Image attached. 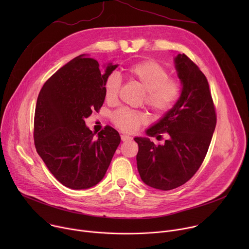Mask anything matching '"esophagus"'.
<instances>
[{"label":"esophagus","mask_w":249,"mask_h":249,"mask_svg":"<svg viewBox=\"0 0 249 249\" xmlns=\"http://www.w3.org/2000/svg\"><path fill=\"white\" fill-rule=\"evenodd\" d=\"M121 140L123 141V142H126V141H130V140H132V137H130V136H128V135H121Z\"/></svg>","instance_id":"1"}]
</instances>
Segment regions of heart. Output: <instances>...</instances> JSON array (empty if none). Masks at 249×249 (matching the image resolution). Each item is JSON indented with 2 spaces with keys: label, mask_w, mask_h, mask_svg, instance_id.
Wrapping results in <instances>:
<instances>
[{
  "label": "heart",
  "mask_w": 249,
  "mask_h": 249,
  "mask_svg": "<svg viewBox=\"0 0 249 249\" xmlns=\"http://www.w3.org/2000/svg\"><path fill=\"white\" fill-rule=\"evenodd\" d=\"M130 79L139 83L145 89V103L158 116L170 112L181 96V85L176 79L169 78L167 70L153 60L139 62L127 70ZM121 77L113 72L107 75L103 83L106 101L114 102L121 88ZM116 127L125 132H134L145 124L148 116L145 112L121 107L111 115Z\"/></svg>",
  "instance_id": "b5f03b06"
}]
</instances>
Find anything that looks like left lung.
Instances as JSON below:
<instances>
[{
	"mask_svg": "<svg viewBox=\"0 0 249 249\" xmlns=\"http://www.w3.org/2000/svg\"><path fill=\"white\" fill-rule=\"evenodd\" d=\"M174 64L182 85L181 96L170 112L146 131L157 138L168 133V140L157 146L149 138L134 139L139 146L141 179L163 191L183 185L197 172L217 124L209 83L199 67L185 54L177 55Z\"/></svg>",
	"mask_w": 249,
	"mask_h": 249,
	"instance_id": "left-lung-1",
	"label": "left lung"
}]
</instances>
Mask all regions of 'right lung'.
<instances>
[{
  "instance_id": "add662e5",
  "label": "right lung",
  "mask_w": 249,
  "mask_h": 249,
  "mask_svg": "<svg viewBox=\"0 0 249 249\" xmlns=\"http://www.w3.org/2000/svg\"><path fill=\"white\" fill-rule=\"evenodd\" d=\"M117 66L108 64L101 75L96 60L78 56L50 77L38 94L34 145L55 178L68 188L96 185L120 144L112 127L105 126L94 139L85 122L101 108L104 80Z\"/></svg>"
}]
</instances>
